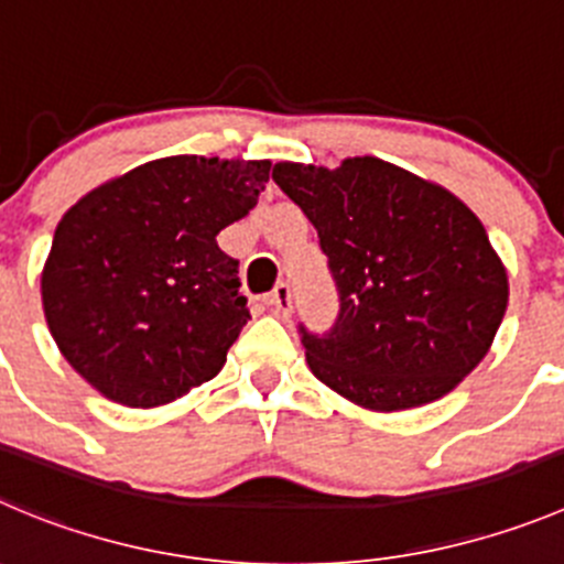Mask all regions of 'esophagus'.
I'll return each mask as SVG.
<instances>
[{
	"instance_id": "obj_1",
	"label": "esophagus",
	"mask_w": 564,
	"mask_h": 564,
	"mask_svg": "<svg viewBox=\"0 0 564 564\" xmlns=\"http://www.w3.org/2000/svg\"><path fill=\"white\" fill-rule=\"evenodd\" d=\"M267 303H270L272 312H275L278 317H289V314H292V286H289L286 281H281L275 289H272Z\"/></svg>"
}]
</instances>
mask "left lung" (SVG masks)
Listing matches in <instances>:
<instances>
[{
    "label": "left lung",
    "instance_id": "1",
    "mask_svg": "<svg viewBox=\"0 0 564 564\" xmlns=\"http://www.w3.org/2000/svg\"><path fill=\"white\" fill-rule=\"evenodd\" d=\"M317 228L339 294L328 330L300 323L314 376L378 412L423 406L476 370L507 312V270L462 199L381 158L275 163Z\"/></svg>",
    "mask_w": 564,
    "mask_h": 564
}]
</instances>
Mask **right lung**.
I'll use <instances>...</instances> for the list:
<instances>
[{
  "instance_id": "1",
  "label": "right lung",
  "mask_w": 564,
  "mask_h": 564,
  "mask_svg": "<svg viewBox=\"0 0 564 564\" xmlns=\"http://www.w3.org/2000/svg\"><path fill=\"white\" fill-rule=\"evenodd\" d=\"M270 181V161L161 158L66 210L41 275L66 361L116 403H170L223 370L250 319L217 234Z\"/></svg>"
}]
</instances>
